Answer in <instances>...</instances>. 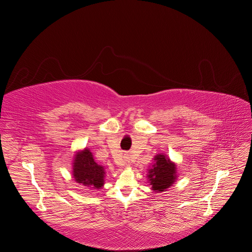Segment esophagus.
Masks as SVG:
<instances>
[{
    "mask_svg": "<svg viewBox=\"0 0 252 252\" xmlns=\"http://www.w3.org/2000/svg\"><path fill=\"white\" fill-rule=\"evenodd\" d=\"M125 163H126V166H129V165H130V164H129V161H127V159H126V162H125Z\"/></svg>",
    "mask_w": 252,
    "mask_h": 252,
    "instance_id": "obj_1",
    "label": "esophagus"
}]
</instances>
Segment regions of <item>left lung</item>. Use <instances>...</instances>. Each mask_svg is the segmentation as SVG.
I'll return each mask as SVG.
<instances>
[{"instance_id": "left-lung-1", "label": "left lung", "mask_w": 252, "mask_h": 252, "mask_svg": "<svg viewBox=\"0 0 252 252\" xmlns=\"http://www.w3.org/2000/svg\"><path fill=\"white\" fill-rule=\"evenodd\" d=\"M148 181L155 192L166 191L177 180V165L164 154L155 157V164L148 170Z\"/></svg>"}]
</instances>
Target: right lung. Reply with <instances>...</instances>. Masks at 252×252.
I'll return each instance as SVG.
<instances>
[{
  "instance_id": "obj_1",
  "label": "right lung",
  "mask_w": 252,
  "mask_h": 252,
  "mask_svg": "<svg viewBox=\"0 0 252 252\" xmlns=\"http://www.w3.org/2000/svg\"><path fill=\"white\" fill-rule=\"evenodd\" d=\"M72 175L77 183L93 189H101L104 186L105 169L95 163L91 151L85 148L77 152L72 163Z\"/></svg>"
}]
</instances>
